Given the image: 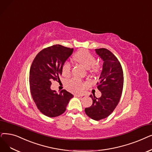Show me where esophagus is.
<instances>
[{"label": "esophagus", "instance_id": "esophagus-1", "mask_svg": "<svg viewBox=\"0 0 152 152\" xmlns=\"http://www.w3.org/2000/svg\"><path fill=\"white\" fill-rule=\"evenodd\" d=\"M83 95V94H75V97H82Z\"/></svg>", "mask_w": 152, "mask_h": 152}]
</instances>
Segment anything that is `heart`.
<instances>
[{
  "instance_id": "1",
  "label": "heart",
  "mask_w": 152,
  "mask_h": 152,
  "mask_svg": "<svg viewBox=\"0 0 152 152\" xmlns=\"http://www.w3.org/2000/svg\"><path fill=\"white\" fill-rule=\"evenodd\" d=\"M74 60L82 65L86 69H89L91 72H97L99 70V66L96 63V58L90 52L86 50H81L77 52L73 56ZM71 65L69 63L65 62L62 67V74L64 76L69 75ZM68 89L72 92H80L84 88V84L80 79L76 77L71 78L66 83Z\"/></svg>"
}]
</instances>
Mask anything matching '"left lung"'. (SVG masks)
<instances>
[{
	"mask_svg": "<svg viewBox=\"0 0 152 152\" xmlns=\"http://www.w3.org/2000/svg\"><path fill=\"white\" fill-rule=\"evenodd\" d=\"M95 51L103 61L99 82L97 84L102 95L99 98L90 95L92 104L85 109V113L92 119L99 121L111 114L119 102L123 89L124 74L120 62L113 53L105 48L95 49Z\"/></svg>",
	"mask_w": 152,
	"mask_h": 152,
	"instance_id": "left-lung-1",
	"label": "left lung"
}]
</instances>
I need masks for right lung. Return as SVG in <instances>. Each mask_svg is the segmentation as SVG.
Listing matches in <instances>:
<instances>
[{
    "label": "right lung",
    "instance_id": "right-lung-1",
    "mask_svg": "<svg viewBox=\"0 0 152 152\" xmlns=\"http://www.w3.org/2000/svg\"><path fill=\"white\" fill-rule=\"evenodd\" d=\"M73 48L53 45L39 51L31 65L30 88L37 108L45 115L55 117L63 114L73 95L63 89L60 94L51 89V82L60 80L62 67Z\"/></svg>",
    "mask_w": 152,
    "mask_h": 152
}]
</instances>
